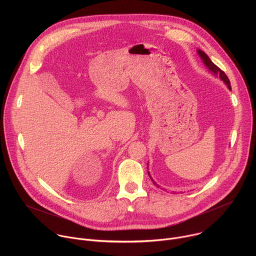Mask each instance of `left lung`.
<instances>
[{
    "label": "left lung",
    "mask_w": 256,
    "mask_h": 256,
    "mask_svg": "<svg viewBox=\"0 0 256 256\" xmlns=\"http://www.w3.org/2000/svg\"><path fill=\"white\" fill-rule=\"evenodd\" d=\"M198 56L202 58V62H204V64L208 68V70L212 72L214 75H218V77H220V79L228 86V88H229V90H231V85H230V81H229V79H228V77H227V75L225 74V72L220 68H218L212 60H210V58L206 56V54L204 52H202V50H198ZM148 174H149V176H150V178H151V180L153 181V184L157 186V188H159V186L158 184H156V182L153 180V178L151 177V175H150V173L148 172Z\"/></svg>",
    "instance_id": "1"
}]
</instances>
